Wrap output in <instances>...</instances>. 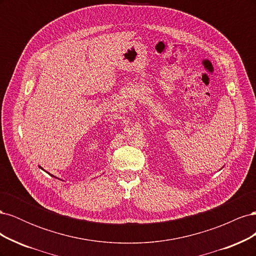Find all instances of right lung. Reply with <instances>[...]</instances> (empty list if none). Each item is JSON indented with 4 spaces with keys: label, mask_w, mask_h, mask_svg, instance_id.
<instances>
[{
    "label": "right lung",
    "mask_w": 256,
    "mask_h": 256,
    "mask_svg": "<svg viewBox=\"0 0 256 256\" xmlns=\"http://www.w3.org/2000/svg\"><path fill=\"white\" fill-rule=\"evenodd\" d=\"M51 176H53V175H51Z\"/></svg>",
    "instance_id": "obj_1"
}]
</instances>
